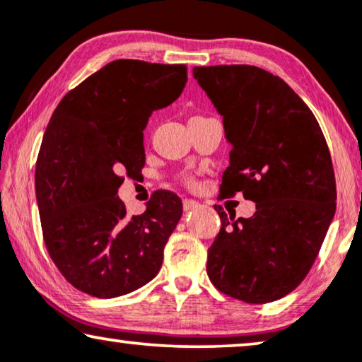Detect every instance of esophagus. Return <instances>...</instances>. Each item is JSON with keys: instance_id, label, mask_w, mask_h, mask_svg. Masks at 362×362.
<instances>
[{"instance_id": "34e87169", "label": "esophagus", "mask_w": 362, "mask_h": 362, "mask_svg": "<svg viewBox=\"0 0 362 362\" xmlns=\"http://www.w3.org/2000/svg\"><path fill=\"white\" fill-rule=\"evenodd\" d=\"M182 207H185V211H194L197 207H201V204L194 199H185L182 201Z\"/></svg>"}]
</instances>
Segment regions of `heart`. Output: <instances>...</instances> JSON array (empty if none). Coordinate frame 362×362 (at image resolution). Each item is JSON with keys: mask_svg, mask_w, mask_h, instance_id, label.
Masks as SVG:
<instances>
[{"mask_svg": "<svg viewBox=\"0 0 362 362\" xmlns=\"http://www.w3.org/2000/svg\"><path fill=\"white\" fill-rule=\"evenodd\" d=\"M186 181H187V182H192V181L189 180V177H186Z\"/></svg>", "mask_w": 362, "mask_h": 362, "instance_id": "1", "label": "heart"}]
</instances>
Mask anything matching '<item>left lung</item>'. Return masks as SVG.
<instances>
[{"instance_id": "left-lung-1", "label": "left lung", "mask_w": 362, "mask_h": 362, "mask_svg": "<svg viewBox=\"0 0 362 362\" xmlns=\"http://www.w3.org/2000/svg\"><path fill=\"white\" fill-rule=\"evenodd\" d=\"M222 115L230 161L222 196L255 202L244 219L221 216L207 275L222 293L269 303L301 284L336 211L331 155L313 112L280 77L255 66L194 67Z\"/></svg>"}]
</instances>
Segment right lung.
I'll list each match as a JSON object with an SVG mask.
<instances>
[{
	"label": "right lung",
	"mask_w": 362,
	"mask_h": 362,
	"mask_svg": "<svg viewBox=\"0 0 362 362\" xmlns=\"http://www.w3.org/2000/svg\"><path fill=\"white\" fill-rule=\"evenodd\" d=\"M187 81L182 64L118 59L66 93L44 133L36 199L47 252L77 290L115 298L146 285L182 214L175 192L160 191L140 216L117 196L123 173L145 166L148 118L171 105Z\"/></svg>",
	"instance_id": "right-lung-1"
}]
</instances>
